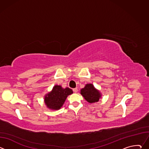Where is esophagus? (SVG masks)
Here are the masks:
<instances>
[{"label":"esophagus","mask_w":149,"mask_h":149,"mask_svg":"<svg viewBox=\"0 0 149 149\" xmlns=\"http://www.w3.org/2000/svg\"><path fill=\"white\" fill-rule=\"evenodd\" d=\"M73 91H74V93H77V91H78V89H77V88H74V89H73Z\"/></svg>","instance_id":"34e87169"}]
</instances>
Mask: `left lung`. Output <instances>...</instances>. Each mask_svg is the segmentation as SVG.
<instances>
[{"instance_id": "8db88e82", "label": "left lung", "mask_w": 149, "mask_h": 149, "mask_svg": "<svg viewBox=\"0 0 149 149\" xmlns=\"http://www.w3.org/2000/svg\"><path fill=\"white\" fill-rule=\"evenodd\" d=\"M81 94L90 103L98 102L101 97L99 91L91 84H87L86 87L81 89Z\"/></svg>"}]
</instances>
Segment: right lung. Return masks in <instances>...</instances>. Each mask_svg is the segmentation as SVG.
I'll return each instance as SVG.
<instances>
[{
  "instance_id": "right-lung-1",
  "label": "right lung",
  "mask_w": 149,
  "mask_h": 149,
  "mask_svg": "<svg viewBox=\"0 0 149 149\" xmlns=\"http://www.w3.org/2000/svg\"><path fill=\"white\" fill-rule=\"evenodd\" d=\"M72 93V90L69 88L63 89L60 86H55L52 91L45 96V103L49 109L58 110L64 103L68 95Z\"/></svg>"
}]
</instances>
